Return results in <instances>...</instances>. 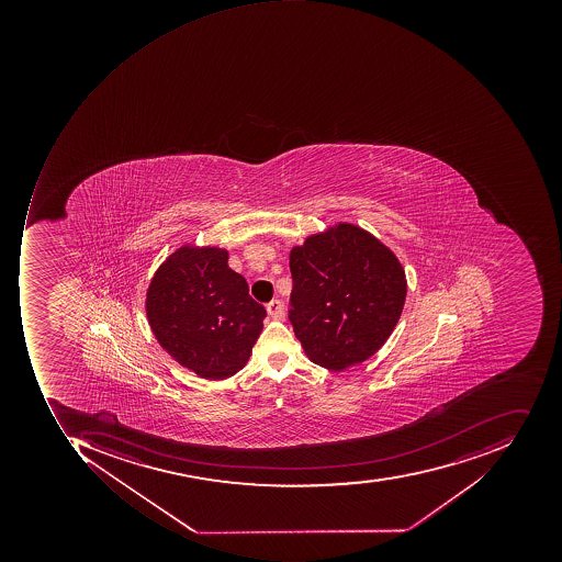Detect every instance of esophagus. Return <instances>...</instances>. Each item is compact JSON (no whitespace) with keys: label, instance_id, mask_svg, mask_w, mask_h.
Returning <instances> with one entry per match:
<instances>
[{"label":"esophagus","instance_id":"1","mask_svg":"<svg viewBox=\"0 0 562 562\" xmlns=\"http://www.w3.org/2000/svg\"><path fill=\"white\" fill-rule=\"evenodd\" d=\"M268 316L272 319H282L283 317V304L280 301L268 302L267 304Z\"/></svg>","mask_w":562,"mask_h":562}]
</instances>
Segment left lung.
<instances>
[{
  "label": "left lung",
  "mask_w": 562,
  "mask_h": 562,
  "mask_svg": "<svg viewBox=\"0 0 562 562\" xmlns=\"http://www.w3.org/2000/svg\"><path fill=\"white\" fill-rule=\"evenodd\" d=\"M289 319L312 363L341 371L379 351L404 311L407 279L389 246L338 223L290 250Z\"/></svg>",
  "instance_id": "1"
}]
</instances>
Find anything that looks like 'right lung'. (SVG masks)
I'll return each instance as SVG.
<instances>
[{"mask_svg": "<svg viewBox=\"0 0 562 562\" xmlns=\"http://www.w3.org/2000/svg\"><path fill=\"white\" fill-rule=\"evenodd\" d=\"M145 308L158 345L206 380L229 379L248 363L267 317L217 246L177 248L157 268Z\"/></svg>", "mask_w": 562, "mask_h": 562, "instance_id": "1", "label": "right lung"}]
</instances>
